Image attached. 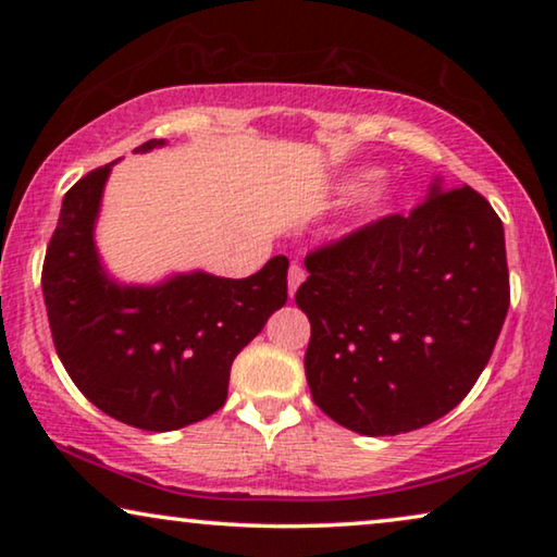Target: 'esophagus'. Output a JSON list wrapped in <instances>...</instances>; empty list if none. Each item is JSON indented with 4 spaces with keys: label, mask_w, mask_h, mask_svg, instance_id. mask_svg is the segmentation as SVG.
I'll return each instance as SVG.
<instances>
[{
    "label": "esophagus",
    "mask_w": 557,
    "mask_h": 557,
    "mask_svg": "<svg viewBox=\"0 0 557 557\" xmlns=\"http://www.w3.org/2000/svg\"><path fill=\"white\" fill-rule=\"evenodd\" d=\"M307 273H304V269L299 263H292V269H288V296L296 294V288L301 286V281Z\"/></svg>",
    "instance_id": "esophagus-1"
}]
</instances>
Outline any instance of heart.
Instances as JSON below:
<instances>
[{"label":"heart","instance_id":"heart-1","mask_svg":"<svg viewBox=\"0 0 557 557\" xmlns=\"http://www.w3.org/2000/svg\"><path fill=\"white\" fill-rule=\"evenodd\" d=\"M368 180H372L370 172H364V174H360V177H357V182H368Z\"/></svg>","mask_w":557,"mask_h":557}]
</instances>
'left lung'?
<instances>
[{"label":"left lung","instance_id":"left-lung-1","mask_svg":"<svg viewBox=\"0 0 557 557\" xmlns=\"http://www.w3.org/2000/svg\"><path fill=\"white\" fill-rule=\"evenodd\" d=\"M304 265V370L332 421L395 436L467 398L509 309L505 227L476 189L436 180L410 215L357 227Z\"/></svg>","mask_w":557,"mask_h":557}]
</instances>
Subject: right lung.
<instances>
[{
  "mask_svg": "<svg viewBox=\"0 0 557 557\" xmlns=\"http://www.w3.org/2000/svg\"><path fill=\"white\" fill-rule=\"evenodd\" d=\"M164 147L149 139L134 151ZM111 164L63 197L42 263V294L58 357L106 416L141 431H174L223 408L235 355L286 304L288 258L248 278L205 271L157 286L106 276L94 227Z\"/></svg>",
  "mask_w": 557,
  "mask_h": 557,
  "instance_id": "right-lung-1",
  "label": "right lung"
}]
</instances>
